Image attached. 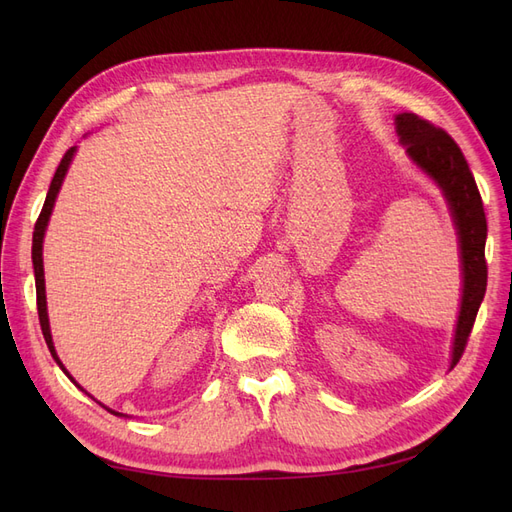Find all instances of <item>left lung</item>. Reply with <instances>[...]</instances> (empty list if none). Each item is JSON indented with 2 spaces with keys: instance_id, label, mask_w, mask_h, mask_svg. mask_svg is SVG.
Wrapping results in <instances>:
<instances>
[{
  "instance_id": "obj_1",
  "label": "left lung",
  "mask_w": 512,
  "mask_h": 512,
  "mask_svg": "<svg viewBox=\"0 0 512 512\" xmlns=\"http://www.w3.org/2000/svg\"><path fill=\"white\" fill-rule=\"evenodd\" d=\"M395 123L397 134L401 143H404L408 156L429 177L436 179L448 205H451L457 224V235L461 243L463 294L453 344L451 365L455 367L463 350H466L478 307L483 303L487 290V218L483 209V198H480L472 170L451 134L442 128H436L431 121L414 113L397 115Z\"/></svg>"
}]
</instances>
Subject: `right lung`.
<instances>
[{"label":"right lung","mask_w":512,"mask_h":512,"mask_svg":"<svg viewBox=\"0 0 512 512\" xmlns=\"http://www.w3.org/2000/svg\"><path fill=\"white\" fill-rule=\"evenodd\" d=\"M74 156V147H70L64 158H61L57 170H55V177L49 185V194H46V200L42 205V211L38 215L36 220V226H34V243H32V260H34V275H36V303H38V318H40V329H42V335H44V342L46 346H49L53 359L57 361V365L66 371V367L61 365L59 356L55 352V346H53V337H51V329H49V316H46V294H44V269H42V239H44V230H46V224H49V218H51V211H53V205H55V196L61 188V181H64L66 177V170L70 166V160ZM66 376L72 380V376L66 371ZM74 382V380H72ZM108 410V408H106ZM113 412V410H108ZM113 414H119V412H113Z\"/></svg>","instance_id":"add662e5"}]
</instances>
